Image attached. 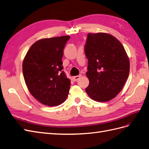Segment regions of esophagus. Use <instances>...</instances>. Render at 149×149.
<instances>
[{
    "label": "esophagus",
    "instance_id": "obj_1",
    "mask_svg": "<svg viewBox=\"0 0 149 149\" xmlns=\"http://www.w3.org/2000/svg\"><path fill=\"white\" fill-rule=\"evenodd\" d=\"M81 77V75H77V76H74V77H72V79H73V81H74V82H75V81H77V80H79Z\"/></svg>",
    "mask_w": 149,
    "mask_h": 149
}]
</instances>
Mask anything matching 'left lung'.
Returning <instances> with one entry per match:
<instances>
[{"mask_svg": "<svg viewBox=\"0 0 149 149\" xmlns=\"http://www.w3.org/2000/svg\"><path fill=\"white\" fill-rule=\"evenodd\" d=\"M85 53L89 80L87 94L97 102L111 100L123 89L130 72L129 58L123 45L109 34L89 33Z\"/></svg>", "mask_w": 149, "mask_h": 149, "instance_id": "obj_1", "label": "left lung"}]
</instances>
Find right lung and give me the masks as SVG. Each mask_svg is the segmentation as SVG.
I'll return each mask as SVG.
<instances>
[{
	"mask_svg": "<svg viewBox=\"0 0 149 149\" xmlns=\"http://www.w3.org/2000/svg\"><path fill=\"white\" fill-rule=\"evenodd\" d=\"M69 36L43 38L33 43L22 62L26 84L43 104L58 106L67 99L70 80L62 71L63 49Z\"/></svg>",
	"mask_w": 149,
	"mask_h": 149,
	"instance_id": "obj_1",
	"label": "right lung"
}]
</instances>
